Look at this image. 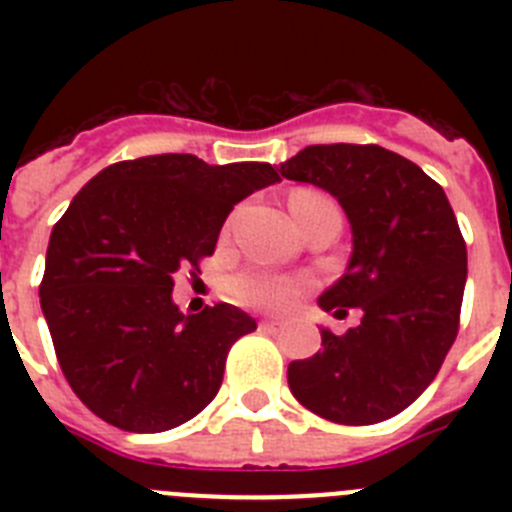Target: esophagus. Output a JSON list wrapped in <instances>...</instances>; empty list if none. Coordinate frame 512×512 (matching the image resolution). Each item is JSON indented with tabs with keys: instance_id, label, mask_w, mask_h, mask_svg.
Instances as JSON below:
<instances>
[{
	"instance_id": "1",
	"label": "esophagus",
	"mask_w": 512,
	"mask_h": 512,
	"mask_svg": "<svg viewBox=\"0 0 512 512\" xmlns=\"http://www.w3.org/2000/svg\"><path fill=\"white\" fill-rule=\"evenodd\" d=\"M261 328L269 330V333H279V330H284V323H282V320L266 318V320H261Z\"/></svg>"
}]
</instances>
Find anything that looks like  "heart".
I'll return each mask as SVG.
<instances>
[{
	"label": "heart",
	"mask_w": 512,
	"mask_h": 512,
	"mask_svg": "<svg viewBox=\"0 0 512 512\" xmlns=\"http://www.w3.org/2000/svg\"><path fill=\"white\" fill-rule=\"evenodd\" d=\"M325 207H336V202L320 189L302 187L289 194V210L295 215L297 225L310 220L315 212L325 210ZM305 289V279L279 277V274H269V271H243L228 282L230 297L238 305L256 307V310H289L300 300Z\"/></svg>",
	"instance_id": "obj_1"
}]
</instances>
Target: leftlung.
Listing matches in <instances>:
<instances>
[{
  "label": "left lung",
  "mask_w": 512,
  "mask_h": 512,
  "mask_svg": "<svg viewBox=\"0 0 512 512\" xmlns=\"http://www.w3.org/2000/svg\"><path fill=\"white\" fill-rule=\"evenodd\" d=\"M279 171L341 202L354 251L318 305L338 318L361 310L356 328H323L318 354L289 364V390L333 423L392 418L436 379L459 333L467 243L454 210L441 184L382 146H307Z\"/></svg>",
  "instance_id": "obj_1"
}]
</instances>
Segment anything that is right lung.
Instances as JSON below:
<instances>
[{"instance_id": "add662e5", "label": "right lung", "mask_w": 512, "mask_h": 512, "mask_svg": "<svg viewBox=\"0 0 512 512\" xmlns=\"http://www.w3.org/2000/svg\"><path fill=\"white\" fill-rule=\"evenodd\" d=\"M279 182L271 164L161 153L99 171L53 225L40 307L63 377L115 428L169 431L205 410L256 320L220 302L184 315L176 271L212 256L233 205Z\"/></svg>"}]
</instances>
